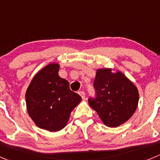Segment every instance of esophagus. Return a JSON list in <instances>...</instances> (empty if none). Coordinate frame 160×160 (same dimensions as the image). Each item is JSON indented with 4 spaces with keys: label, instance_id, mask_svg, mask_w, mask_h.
Segmentation results:
<instances>
[{
    "label": "esophagus",
    "instance_id": "obj_1",
    "mask_svg": "<svg viewBox=\"0 0 160 160\" xmlns=\"http://www.w3.org/2000/svg\"><path fill=\"white\" fill-rule=\"evenodd\" d=\"M79 94H80V95L81 96L82 99H85V93H84V91H80V92H79Z\"/></svg>",
    "mask_w": 160,
    "mask_h": 160
}]
</instances>
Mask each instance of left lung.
<instances>
[{"label":"left lung","instance_id":"8db88e82","mask_svg":"<svg viewBox=\"0 0 160 160\" xmlns=\"http://www.w3.org/2000/svg\"><path fill=\"white\" fill-rule=\"evenodd\" d=\"M95 97L88 102L107 127L116 128L132 116L138 103L137 88L122 72L111 69L97 70L94 81Z\"/></svg>","mask_w":160,"mask_h":160}]
</instances>
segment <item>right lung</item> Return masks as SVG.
<instances>
[{"instance_id": "1", "label": "right lung", "mask_w": 160, "mask_h": 160, "mask_svg": "<svg viewBox=\"0 0 160 160\" xmlns=\"http://www.w3.org/2000/svg\"><path fill=\"white\" fill-rule=\"evenodd\" d=\"M59 65L52 63L39 71L26 93L29 116L37 127L58 131L66 127L71 112L81 97L69 88V83L58 76Z\"/></svg>"}]
</instances>
